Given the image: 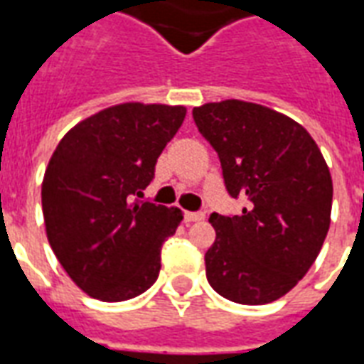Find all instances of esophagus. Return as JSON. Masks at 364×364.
Returning <instances> with one entry per match:
<instances>
[{
    "label": "esophagus",
    "mask_w": 364,
    "mask_h": 364,
    "mask_svg": "<svg viewBox=\"0 0 364 364\" xmlns=\"http://www.w3.org/2000/svg\"><path fill=\"white\" fill-rule=\"evenodd\" d=\"M205 220V213H185V222Z\"/></svg>",
    "instance_id": "1"
}]
</instances>
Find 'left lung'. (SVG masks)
I'll use <instances>...</instances> for the list:
<instances>
[{
	"label": "left lung",
	"instance_id": "8db88e82",
	"mask_svg": "<svg viewBox=\"0 0 364 364\" xmlns=\"http://www.w3.org/2000/svg\"><path fill=\"white\" fill-rule=\"evenodd\" d=\"M198 132L218 154L242 214H210L216 242L206 279L237 304L284 296L318 257L329 230L333 185L320 148L298 122L237 99L193 109Z\"/></svg>",
	"mask_w": 364,
	"mask_h": 364
}]
</instances>
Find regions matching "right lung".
<instances>
[{
    "mask_svg": "<svg viewBox=\"0 0 364 364\" xmlns=\"http://www.w3.org/2000/svg\"><path fill=\"white\" fill-rule=\"evenodd\" d=\"M185 107L124 103L75 124L52 154L43 181L46 236L60 265L90 296L122 302L161 269V245L179 208L140 200Z\"/></svg>",
    "mask_w": 364,
    "mask_h": 364,
    "instance_id": "obj_1",
    "label": "right lung"
}]
</instances>
